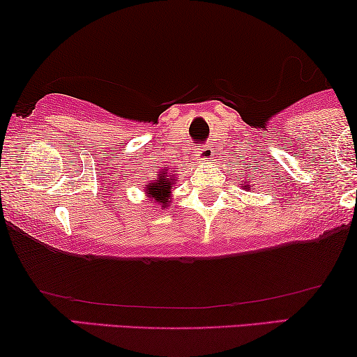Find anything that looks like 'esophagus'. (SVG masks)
Returning <instances> with one entry per match:
<instances>
[{"mask_svg": "<svg viewBox=\"0 0 357 357\" xmlns=\"http://www.w3.org/2000/svg\"><path fill=\"white\" fill-rule=\"evenodd\" d=\"M209 155H211V151H209L208 146H203V149H202V159L206 160V159H209Z\"/></svg>", "mask_w": 357, "mask_h": 357, "instance_id": "esophagus-1", "label": "esophagus"}]
</instances>
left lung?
Here are the masks:
<instances>
[{
	"label": "left lung",
	"instance_id": "1",
	"mask_svg": "<svg viewBox=\"0 0 357 357\" xmlns=\"http://www.w3.org/2000/svg\"><path fill=\"white\" fill-rule=\"evenodd\" d=\"M253 158H255V155H253ZM238 172L243 175L242 183H238V185H242V187L245 190H255V185L261 182V178H260L261 175H258L261 172L257 169V165L243 164L242 169H238ZM263 177H266V175H263Z\"/></svg>",
	"mask_w": 357,
	"mask_h": 357
}]
</instances>
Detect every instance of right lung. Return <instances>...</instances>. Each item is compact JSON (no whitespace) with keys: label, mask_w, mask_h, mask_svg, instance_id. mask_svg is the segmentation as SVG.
Here are the masks:
<instances>
[{"label":"right lung","mask_w":357,"mask_h":357,"mask_svg":"<svg viewBox=\"0 0 357 357\" xmlns=\"http://www.w3.org/2000/svg\"><path fill=\"white\" fill-rule=\"evenodd\" d=\"M174 172L175 170H169V167L155 170V178L144 185L148 197L151 199H154V203L160 204L162 208L169 206L172 187H174V183L177 182Z\"/></svg>","instance_id":"add662e5"}]
</instances>
